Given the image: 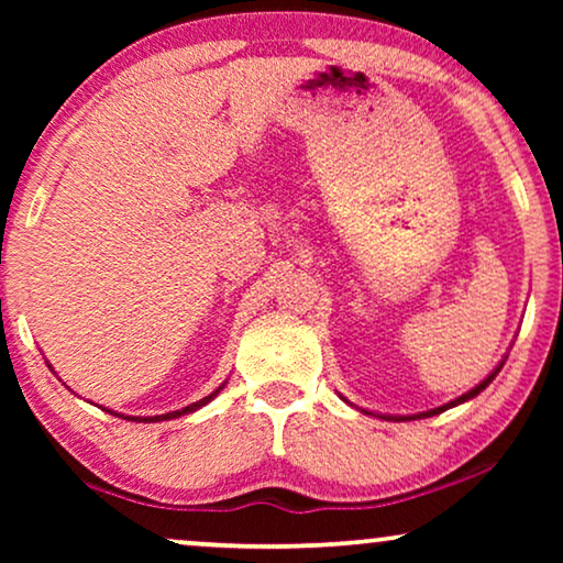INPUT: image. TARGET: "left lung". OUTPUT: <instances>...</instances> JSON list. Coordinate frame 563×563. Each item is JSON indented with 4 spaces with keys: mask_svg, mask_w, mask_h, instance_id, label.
<instances>
[{
    "mask_svg": "<svg viewBox=\"0 0 563 563\" xmlns=\"http://www.w3.org/2000/svg\"><path fill=\"white\" fill-rule=\"evenodd\" d=\"M505 366V358L499 361V364L492 368V372L487 374V379H482L479 384H476L474 389H468L466 395H461V397H456V399H451V402H445V405H441V407H433V410H428V412H418V415H379L376 412V418H384V420H395V422H405V420H418V418H433V415H441V412H445V410H451V407H456V405H464V402H468V399H474L476 395H479V391H484L492 384V379H495V376L499 374V368ZM343 402H349V399L343 397ZM351 405V402H349ZM356 410H361V412H366V415H374V412H368V410H364V407H356Z\"/></svg>",
    "mask_w": 563,
    "mask_h": 563,
    "instance_id": "left-lung-1",
    "label": "left lung"
}]
</instances>
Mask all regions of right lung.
<instances>
[{
    "label": "right lung",
    "mask_w": 563,
    "mask_h": 563,
    "mask_svg": "<svg viewBox=\"0 0 563 563\" xmlns=\"http://www.w3.org/2000/svg\"><path fill=\"white\" fill-rule=\"evenodd\" d=\"M228 382H222L218 389L212 391V395H207V397H202L199 399V402H191V405H187V407H181V410H174V412H166V415H151V418H141V415H120V412H114V410H107L110 415H118V418H125V420H133V422H161V420H174V418H181V415H189V412H197L199 407H205L207 402H212L214 397L220 395V389L225 387ZM104 410V407H102Z\"/></svg>",
    "instance_id": "add662e5"
}]
</instances>
